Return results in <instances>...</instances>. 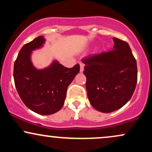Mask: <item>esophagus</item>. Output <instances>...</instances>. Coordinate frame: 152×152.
I'll use <instances>...</instances> for the list:
<instances>
[{
    "label": "esophagus",
    "mask_w": 152,
    "mask_h": 152,
    "mask_svg": "<svg viewBox=\"0 0 152 152\" xmlns=\"http://www.w3.org/2000/svg\"><path fill=\"white\" fill-rule=\"evenodd\" d=\"M83 69H84V64H82V63H80V71L83 72Z\"/></svg>",
    "instance_id": "obj_1"
}]
</instances>
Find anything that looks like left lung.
<instances>
[{"label":"left lung","instance_id":"8db88e82","mask_svg":"<svg viewBox=\"0 0 152 152\" xmlns=\"http://www.w3.org/2000/svg\"><path fill=\"white\" fill-rule=\"evenodd\" d=\"M112 50L82 59L88 100L95 109L110 113L121 109L137 83V61L126 41L113 38Z\"/></svg>","mask_w":152,"mask_h":152}]
</instances>
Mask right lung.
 <instances>
[{
	"label": "right lung",
	"instance_id": "add662e5",
	"mask_svg": "<svg viewBox=\"0 0 152 152\" xmlns=\"http://www.w3.org/2000/svg\"><path fill=\"white\" fill-rule=\"evenodd\" d=\"M45 41L43 36H38L22 47L14 63L13 78L24 104L38 114L50 115L64 106L68 86L79 72L80 66L69 69L53 61L47 68L36 69L31 53L42 47Z\"/></svg>",
	"mask_w": 152,
	"mask_h": 152
}]
</instances>
